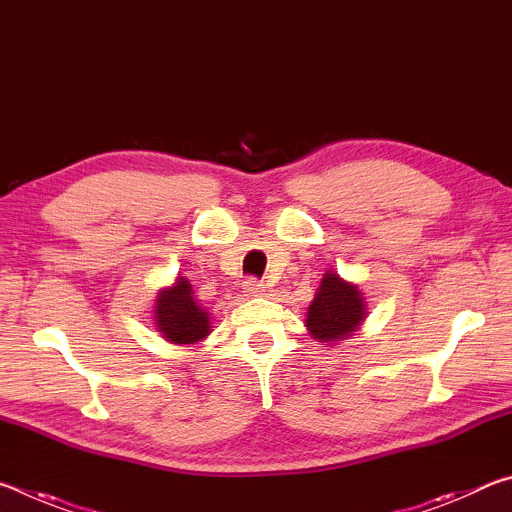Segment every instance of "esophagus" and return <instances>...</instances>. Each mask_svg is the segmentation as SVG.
<instances>
[{"instance_id":"esophagus-1","label":"esophagus","mask_w":512,"mask_h":512,"mask_svg":"<svg viewBox=\"0 0 512 512\" xmlns=\"http://www.w3.org/2000/svg\"><path fill=\"white\" fill-rule=\"evenodd\" d=\"M264 284L262 282H257V280H246L244 282V293L248 298H253V296H262L264 293Z\"/></svg>"}]
</instances>
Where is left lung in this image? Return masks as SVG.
I'll list each match as a JSON object with an SVG mask.
<instances>
[{"mask_svg": "<svg viewBox=\"0 0 512 512\" xmlns=\"http://www.w3.org/2000/svg\"><path fill=\"white\" fill-rule=\"evenodd\" d=\"M366 320V302L357 284L345 282L339 273L327 271L311 300L305 327L316 341L334 345L357 332Z\"/></svg>", "mask_w": 512, "mask_h": 512, "instance_id": "left-lung-1", "label": "left lung"}]
</instances>
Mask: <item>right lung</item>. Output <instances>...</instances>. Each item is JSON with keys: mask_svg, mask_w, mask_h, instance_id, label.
Here are the masks:
<instances>
[{"mask_svg": "<svg viewBox=\"0 0 512 512\" xmlns=\"http://www.w3.org/2000/svg\"><path fill=\"white\" fill-rule=\"evenodd\" d=\"M153 316L164 341L176 345H196L212 332L210 314L198 305L187 277H178L173 287L158 293Z\"/></svg>", "mask_w": 512, "mask_h": 512, "instance_id": "1", "label": "right lung"}]
</instances>
